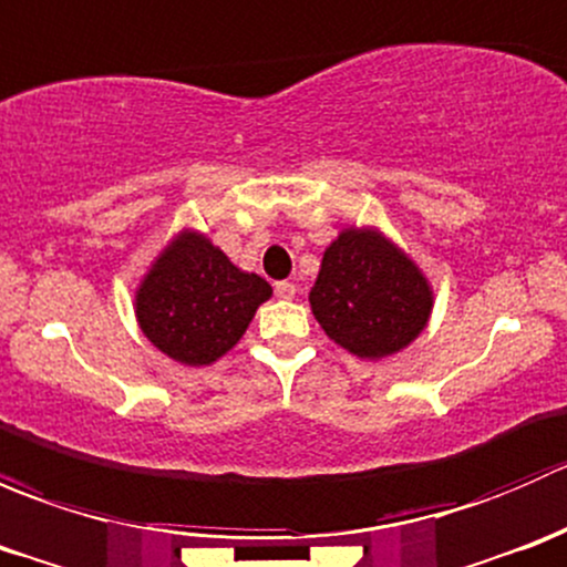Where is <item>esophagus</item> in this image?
I'll return each mask as SVG.
<instances>
[{
	"label": "esophagus",
	"instance_id": "esophagus-1",
	"mask_svg": "<svg viewBox=\"0 0 567 567\" xmlns=\"http://www.w3.org/2000/svg\"><path fill=\"white\" fill-rule=\"evenodd\" d=\"M274 290H277L279 299H285V301H290L296 296V285L293 282H277V285H274Z\"/></svg>",
	"mask_w": 567,
	"mask_h": 567
}]
</instances>
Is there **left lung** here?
Wrapping results in <instances>:
<instances>
[{
    "label": "left lung",
    "mask_w": 567,
    "mask_h": 567,
    "mask_svg": "<svg viewBox=\"0 0 567 567\" xmlns=\"http://www.w3.org/2000/svg\"><path fill=\"white\" fill-rule=\"evenodd\" d=\"M310 307L329 340L353 357L379 362L422 334L433 288L379 227H346L323 251Z\"/></svg>",
    "instance_id": "left-lung-1"
}]
</instances>
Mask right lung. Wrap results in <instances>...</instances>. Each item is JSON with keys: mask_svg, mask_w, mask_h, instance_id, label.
Masks as SVG:
<instances>
[{"mask_svg": "<svg viewBox=\"0 0 567 567\" xmlns=\"http://www.w3.org/2000/svg\"><path fill=\"white\" fill-rule=\"evenodd\" d=\"M271 285L241 271L208 236L181 230L158 251L134 296L140 329L164 357L205 368L244 337Z\"/></svg>", "mask_w": 567, "mask_h": 567, "instance_id": "1", "label": "right lung"}]
</instances>
